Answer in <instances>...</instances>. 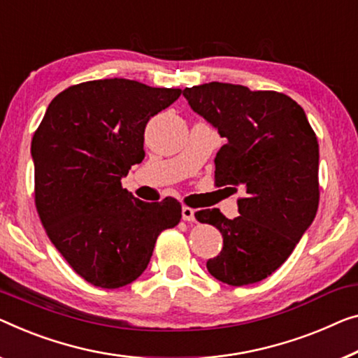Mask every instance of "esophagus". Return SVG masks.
I'll list each match as a JSON object with an SVG mask.
<instances>
[{
	"mask_svg": "<svg viewBox=\"0 0 358 358\" xmlns=\"http://www.w3.org/2000/svg\"><path fill=\"white\" fill-rule=\"evenodd\" d=\"M181 217H183V220L186 222H194V210L191 209V207H183L181 209Z\"/></svg>",
	"mask_w": 358,
	"mask_h": 358,
	"instance_id": "esophagus-1",
	"label": "esophagus"
}]
</instances>
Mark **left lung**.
Here are the masks:
<instances>
[{
	"instance_id": "8db88e82",
	"label": "left lung",
	"mask_w": 358,
	"mask_h": 358,
	"mask_svg": "<svg viewBox=\"0 0 358 358\" xmlns=\"http://www.w3.org/2000/svg\"><path fill=\"white\" fill-rule=\"evenodd\" d=\"M191 109L217 128L227 145L215 157L217 186L241 188L239 215L199 210L223 236L207 270L230 286L259 282L286 262L317 215L318 141L306 112L289 96L210 82L185 88Z\"/></svg>"
}]
</instances>
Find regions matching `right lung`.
Instances as JSON below:
<instances>
[{
  "label": "right lung",
  "instance_id": "right-lung-1",
  "mask_svg": "<svg viewBox=\"0 0 358 358\" xmlns=\"http://www.w3.org/2000/svg\"><path fill=\"white\" fill-rule=\"evenodd\" d=\"M180 94L135 80H92L57 94L36 128L31 159L40 220L69 265L94 286L135 281L159 234L178 225L177 199L143 202L122 188V178L145 159L149 119Z\"/></svg>",
  "mask_w": 358,
  "mask_h": 358
}]
</instances>
